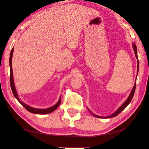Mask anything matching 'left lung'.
Segmentation results:
<instances>
[{"instance_id": "obj_1", "label": "left lung", "mask_w": 149, "mask_h": 149, "mask_svg": "<svg viewBox=\"0 0 149 149\" xmlns=\"http://www.w3.org/2000/svg\"><path fill=\"white\" fill-rule=\"evenodd\" d=\"M133 50H134L135 56H136V58H137V59H138V57H137V47H136V45H135V43L133 44ZM138 72H139V61L137 60V74H138ZM135 87H136V84H135L134 86H133V89H132V92H131L130 96H129V97H128L127 99L125 100V102L123 103V104L122 106H121V107H120L119 108H118V109L116 111V112L114 113V114H112V115L109 116H107V117L99 116H97V115H95V114H93V113H92L91 112V111H90L89 109H88V110H89V112H90L91 113V114H92L93 116H94L95 117H97V118H112V117L116 116H118V114H119L121 112H122V111L123 109H124V108H125L126 107H127V106L128 104H130V102L132 101L133 95H134V93H135Z\"/></svg>"}]
</instances>
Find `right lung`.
<instances>
[{
  "mask_svg": "<svg viewBox=\"0 0 149 149\" xmlns=\"http://www.w3.org/2000/svg\"><path fill=\"white\" fill-rule=\"evenodd\" d=\"M13 52H14V47L12 48V49L11 50L10 52V87L12 91V93L14 95V97L16 99L18 100L19 102L21 104L24 108H26L27 110H28L29 112L31 113H33V114H49V113H51L52 112H53L56 108L58 107V106L60 105V103H61V97L60 98V99L56 104H54V106H52V107H50L49 108H46V109H38V108H35L29 107V105H27L26 104H25L23 102H22L21 100H19L18 98V96H17V93L16 90V87H15L14 85V78H13V72H12V54H13Z\"/></svg>",
  "mask_w": 149,
  "mask_h": 149,
  "instance_id": "right-lung-1",
  "label": "right lung"
}]
</instances>
